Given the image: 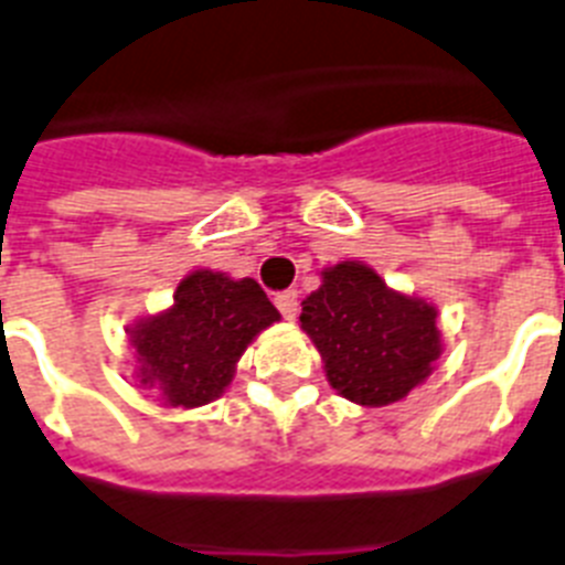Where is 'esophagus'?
Instances as JSON below:
<instances>
[{
	"label": "esophagus",
	"mask_w": 565,
	"mask_h": 565,
	"mask_svg": "<svg viewBox=\"0 0 565 565\" xmlns=\"http://www.w3.org/2000/svg\"><path fill=\"white\" fill-rule=\"evenodd\" d=\"M274 306L279 308V315L286 317V320H294L297 311H300V297H297V291H279L274 297Z\"/></svg>",
	"instance_id": "esophagus-1"
}]
</instances>
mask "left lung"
<instances>
[{
    "instance_id": "obj_1",
    "label": "left lung",
    "mask_w": 565,
    "mask_h": 565,
    "mask_svg": "<svg viewBox=\"0 0 565 565\" xmlns=\"http://www.w3.org/2000/svg\"><path fill=\"white\" fill-rule=\"evenodd\" d=\"M428 302L388 291L360 263H340L302 300L300 322L337 392L360 406H388L423 383L440 356Z\"/></svg>"
}]
</instances>
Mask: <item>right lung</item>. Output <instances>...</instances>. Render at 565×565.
I'll return each instance as SVG.
<instances>
[{"mask_svg":"<svg viewBox=\"0 0 565 565\" xmlns=\"http://www.w3.org/2000/svg\"><path fill=\"white\" fill-rule=\"evenodd\" d=\"M277 320L279 311L254 279L194 271L166 315L134 329L139 380L159 388L168 406H205L231 383L248 342Z\"/></svg>","mask_w":565,"mask_h":565,"instance_id":"add662e5","label":"right lung"}]
</instances>
